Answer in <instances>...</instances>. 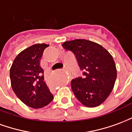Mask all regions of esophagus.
Returning a JSON list of instances; mask_svg holds the SVG:
<instances>
[{"label":"esophagus","mask_w":132,"mask_h":132,"mask_svg":"<svg viewBox=\"0 0 132 132\" xmlns=\"http://www.w3.org/2000/svg\"><path fill=\"white\" fill-rule=\"evenodd\" d=\"M64 71H66V73H67V74L69 75V76H70V71H69V69L67 68V67H64Z\"/></svg>","instance_id":"obj_1"}]
</instances>
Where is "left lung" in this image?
<instances>
[{"label": "left lung", "instance_id": "8db88e82", "mask_svg": "<svg viewBox=\"0 0 132 132\" xmlns=\"http://www.w3.org/2000/svg\"><path fill=\"white\" fill-rule=\"evenodd\" d=\"M62 46L76 56L83 77L71 80L75 96L83 105L95 108L110 95L117 78V69L112 55L98 44L87 39H74Z\"/></svg>", "mask_w": 132, "mask_h": 132}]
</instances>
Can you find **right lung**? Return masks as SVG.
<instances>
[{
	"mask_svg": "<svg viewBox=\"0 0 132 132\" xmlns=\"http://www.w3.org/2000/svg\"><path fill=\"white\" fill-rule=\"evenodd\" d=\"M46 44L29 46L14 59L10 69L11 86L17 97L30 108L38 109L49 104L54 98L44 80L40 59Z\"/></svg>",
	"mask_w": 132,
	"mask_h": 132,
	"instance_id": "obj_1",
	"label": "right lung"
}]
</instances>
